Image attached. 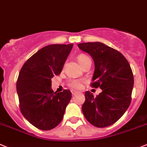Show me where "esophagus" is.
I'll return each instance as SVG.
<instances>
[{"mask_svg":"<svg viewBox=\"0 0 147 147\" xmlns=\"http://www.w3.org/2000/svg\"><path fill=\"white\" fill-rule=\"evenodd\" d=\"M71 92H72V94L73 95V96H75V94H77L79 93L78 92H77V91H74V90H72V91H71Z\"/></svg>","mask_w":147,"mask_h":147,"instance_id":"34e87169","label":"esophagus"}]
</instances>
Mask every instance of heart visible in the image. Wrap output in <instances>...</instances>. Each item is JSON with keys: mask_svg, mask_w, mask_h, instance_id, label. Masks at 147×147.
<instances>
[{"mask_svg": "<svg viewBox=\"0 0 147 147\" xmlns=\"http://www.w3.org/2000/svg\"><path fill=\"white\" fill-rule=\"evenodd\" d=\"M90 58L88 57V55H86V54L81 53L80 55H78V61L80 63V64L81 66L83 65V64L85 63L86 61L89 60ZM82 80H78V79H75V80H71L69 83H68L69 86L71 87L72 88H75V89H79V88H81L82 86Z\"/></svg>", "mask_w": 147, "mask_h": 147, "instance_id": "b5f03b06", "label": "heart"}]
</instances>
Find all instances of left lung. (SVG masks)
<instances>
[{
    "instance_id": "1",
    "label": "left lung",
    "mask_w": 147,
    "mask_h": 147,
    "mask_svg": "<svg viewBox=\"0 0 147 147\" xmlns=\"http://www.w3.org/2000/svg\"><path fill=\"white\" fill-rule=\"evenodd\" d=\"M78 46L90 54L94 61L91 86L102 90L96 97L86 92L82 111L94 126H110L121 118L131 102L134 83L131 67L121 53L101 42H86Z\"/></svg>"
}]
</instances>
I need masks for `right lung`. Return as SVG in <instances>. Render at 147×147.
Instances as JSON below:
<instances>
[{
	"label": "right lung",
	"mask_w": 147,
	"mask_h": 147,
	"mask_svg": "<svg viewBox=\"0 0 147 147\" xmlns=\"http://www.w3.org/2000/svg\"><path fill=\"white\" fill-rule=\"evenodd\" d=\"M73 45H51L26 61L17 80L20 109L36 128L50 130L60 124L72 97L69 90L54 92L51 79L61 72Z\"/></svg>",
	"instance_id": "right-lung-1"
}]
</instances>
